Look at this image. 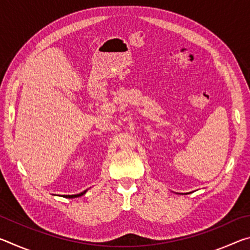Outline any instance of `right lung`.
I'll return each instance as SVG.
<instances>
[{
    "label": "right lung",
    "mask_w": 250,
    "mask_h": 250,
    "mask_svg": "<svg viewBox=\"0 0 250 250\" xmlns=\"http://www.w3.org/2000/svg\"><path fill=\"white\" fill-rule=\"evenodd\" d=\"M87 191H83V193H80V194H76V195H64L65 197H67V198H74V197H79V196H82V195H83L84 193H86Z\"/></svg>",
    "instance_id": "obj_1"
}]
</instances>
